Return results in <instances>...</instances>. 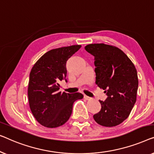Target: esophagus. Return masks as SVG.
I'll use <instances>...</instances> for the list:
<instances>
[{"mask_svg": "<svg viewBox=\"0 0 154 154\" xmlns=\"http://www.w3.org/2000/svg\"><path fill=\"white\" fill-rule=\"evenodd\" d=\"M84 98H85L86 100H91V98H90V97H88L87 96H86V95H84Z\"/></svg>", "mask_w": 154, "mask_h": 154, "instance_id": "1", "label": "esophagus"}]
</instances>
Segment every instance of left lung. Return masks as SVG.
<instances>
[{
  "mask_svg": "<svg viewBox=\"0 0 154 154\" xmlns=\"http://www.w3.org/2000/svg\"><path fill=\"white\" fill-rule=\"evenodd\" d=\"M86 51L95 57L96 83L107 98L99 100L101 109L94 115L99 125L113 127L128 117L137 99V72L135 66L119 48L112 45L90 44Z\"/></svg>",
  "mask_w": 154,
  "mask_h": 154,
  "instance_id": "obj_1",
  "label": "left lung"
}]
</instances>
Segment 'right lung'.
I'll return each instance as SVG.
<instances>
[{"label":"right lung","instance_id":"obj_1","mask_svg":"<svg viewBox=\"0 0 154 154\" xmlns=\"http://www.w3.org/2000/svg\"><path fill=\"white\" fill-rule=\"evenodd\" d=\"M81 45L60 47L47 51L34 64L28 88L31 112L43 126L57 128L70 117L75 100L83 98L80 93L59 91L60 83L66 80V64Z\"/></svg>","mask_w":154,"mask_h":154}]
</instances>
